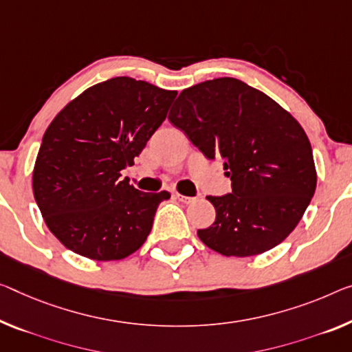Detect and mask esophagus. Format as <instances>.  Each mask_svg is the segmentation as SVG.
I'll use <instances>...</instances> for the list:
<instances>
[{
  "label": "esophagus",
  "mask_w": 352,
  "mask_h": 352,
  "mask_svg": "<svg viewBox=\"0 0 352 352\" xmlns=\"http://www.w3.org/2000/svg\"><path fill=\"white\" fill-rule=\"evenodd\" d=\"M176 198L179 199V201L186 203V204H192V203L197 201V198H195V197H186V195H179V193H176Z\"/></svg>",
  "instance_id": "obj_1"
}]
</instances>
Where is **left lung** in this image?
Returning <instances> with one entry per match:
<instances>
[{"label": "left lung", "instance_id": "8db88e82", "mask_svg": "<svg viewBox=\"0 0 352 352\" xmlns=\"http://www.w3.org/2000/svg\"><path fill=\"white\" fill-rule=\"evenodd\" d=\"M208 159L223 160L232 192L208 197L215 221L198 230L225 256H255L278 245L311 201V144L285 108L241 80L223 77L184 89L168 116Z\"/></svg>", "mask_w": 352, "mask_h": 352}]
</instances>
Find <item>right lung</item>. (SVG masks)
<instances>
[{"instance_id": "right-lung-1", "label": "right lung", "mask_w": 352, "mask_h": 352, "mask_svg": "<svg viewBox=\"0 0 352 352\" xmlns=\"http://www.w3.org/2000/svg\"><path fill=\"white\" fill-rule=\"evenodd\" d=\"M176 91L116 77L70 100L44 133L32 192L56 239L77 255L115 261L137 252L170 193L140 192L121 171L165 121Z\"/></svg>"}]
</instances>
